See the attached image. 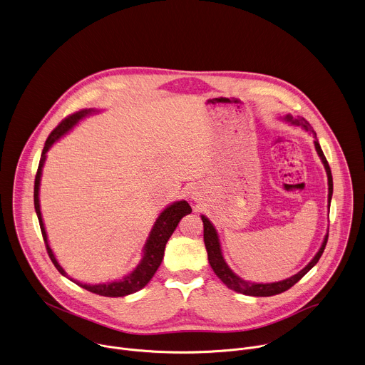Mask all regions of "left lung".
Returning a JSON list of instances; mask_svg holds the SVG:
<instances>
[{"instance_id": "1", "label": "left lung", "mask_w": 365, "mask_h": 365, "mask_svg": "<svg viewBox=\"0 0 365 365\" xmlns=\"http://www.w3.org/2000/svg\"><path fill=\"white\" fill-rule=\"evenodd\" d=\"M286 120L292 122L293 125H297V126H302L304 130L307 132H312L313 136L316 138L314 140V145H316V150L322 159V162L324 163V168H326V172H327V178H329V207H330V202H331V196H333V176H331V169H330V165L322 150V146L317 140V135L314 132V129L312 128V125L304 119V118H297V119H293V116L287 115L284 118ZM202 222H203V239H205V246H206V250H207V259H209V263L213 269V272L216 273V276L232 290L237 292V293H242V294H246V296H253V297H269V296H276V294H280L286 290H289L290 287H293L303 276H306L316 264L317 262L320 260L324 249H326V245H327V240H329V236H326L319 253L314 256V259L302 270L299 272L297 274H294L293 277L290 279H286L283 282H277V283H250V282H246L243 279H240L239 276H236L230 269L229 266L226 264L223 256H222V250H220V243H219V237H217V233H216V229L213 227V225L209 222V219H206L205 216H202Z\"/></svg>"}]
</instances>
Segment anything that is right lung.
<instances>
[{"instance_id":"obj_1","label":"right lung","mask_w":365,"mask_h":365,"mask_svg":"<svg viewBox=\"0 0 365 365\" xmlns=\"http://www.w3.org/2000/svg\"><path fill=\"white\" fill-rule=\"evenodd\" d=\"M92 109H82L79 112H75L69 116H66L63 120L59 122V125L49 133V136L45 140L43 149H42V155L39 159V165H38V170L35 175V183H34V206H35V212L39 220V227H41V233L43 237V243L48 252V256L51 259V262L53 263V266L56 267V270L65 276L66 273L63 272V269L58 264L49 245H48V239H46V233H45V227L42 223V216H41V210H39V182H41V175H42V166L45 162V153L49 150V148L53 145V142H56L63 133H66L73 125H76V122L79 119H82L83 116H86L88 113H91ZM192 212V207L189 206V203L186 200H180L176 202L173 205H170L169 207H166L158 217V220L153 225V229L149 235V239L145 245V253H143V259L140 260V263L136 266V269L129 273L128 276H125L122 280L118 282H112V283H102V284H82L73 279H69L71 282L76 283L78 286H81L82 289L99 294V296H105V297H123L128 294H132L140 289H143L149 280L153 277V274L156 273L158 267L162 263L163 255H165V247L166 243L169 240V237L172 236V233L175 232V229L178 227L180 219L186 215H189Z\"/></svg>"}]
</instances>
